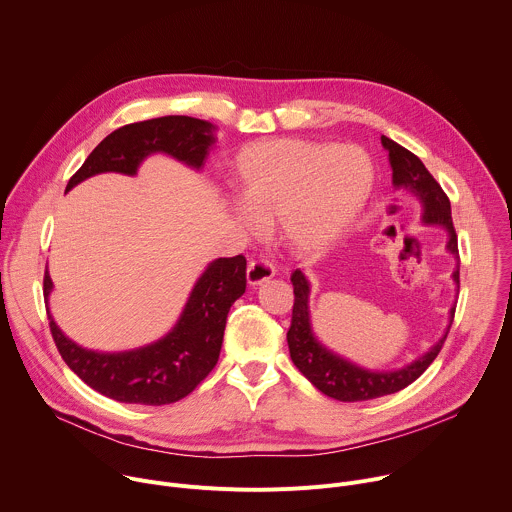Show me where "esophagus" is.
<instances>
[{
    "mask_svg": "<svg viewBox=\"0 0 512 512\" xmlns=\"http://www.w3.org/2000/svg\"><path fill=\"white\" fill-rule=\"evenodd\" d=\"M275 275V267L267 259H255L247 267V281L249 285H261L263 281L271 279Z\"/></svg>",
    "mask_w": 512,
    "mask_h": 512,
    "instance_id": "34e87169",
    "label": "esophagus"
}]
</instances>
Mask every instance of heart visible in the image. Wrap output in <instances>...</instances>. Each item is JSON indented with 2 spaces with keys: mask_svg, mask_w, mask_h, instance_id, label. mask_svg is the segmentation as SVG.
I'll return each mask as SVG.
<instances>
[{
  "mask_svg": "<svg viewBox=\"0 0 512 512\" xmlns=\"http://www.w3.org/2000/svg\"><path fill=\"white\" fill-rule=\"evenodd\" d=\"M231 182L245 227L279 223L283 243L308 257L330 247L369 204L375 168L356 145L281 137L243 145Z\"/></svg>",
  "mask_w": 512,
  "mask_h": 512,
  "instance_id": "heart-1",
  "label": "heart"
}]
</instances>
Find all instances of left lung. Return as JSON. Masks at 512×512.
Segmentation results:
<instances>
[{
  "mask_svg": "<svg viewBox=\"0 0 512 512\" xmlns=\"http://www.w3.org/2000/svg\"><path fill=\"white\" fill-rule=\"evenodd\" d=\"M381 141L385 145V150L389 152V162L393 168V184L397 188H405L415 196H419V200L425 206L423 223L444 227L450 235L448 249L454 255H458V235L452 221V208H450L448 194L442 190L440 184L435 182V178L429 174V170L423 166V162L415 154L405 150L403 145L389 139L387 135H381ZM454 281L460 287V267L454 271ZM291 283H294L296 300H294V310H291V326L287 330L289 356L300 369V373L320 393L336 401H344V403L369 401V399L391 395L409 387L415 379H419L425 373V369L435 360V356L440 354L452 326V324L448 326V332L440 342L431 346V350L425 356L411 362L409 367L393 373H371L332 354L314 338L312 326H310V312H308L310 283L300 269L291 273ZM450 314L454 322L456 308H452Z\"/></svg>",
  "mask_w": 512,
  "mask_h": 512,
  "instance_id": "1",
  "label": "left lung"
}]
</instances>
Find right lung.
Here are the masks:
<instances>
[{"instance_id":"right-lung-1","label":"right lung","mask_w":512,"mask_h":512,"mask_svg":"<svg viewBox=\"0 0 512 512\" xmlns=\"http://www.w3.org/2000/svg\"><path fill=\"white\" fill-rule=\"evenodd\" d=\"M212 143V125L186 115L131 123L115 129L97 145L72 174L66 190L101 172L133 176L141 160L156 152L202 168ZM245 287L247 261L243 255L212 261L196 281L174 330L150 346L129 352L105 354L81 348L48 316L50 332L62 360L91 389L119 403L168 405L190 395L214 369L223 346L227 314L235 300L245 294ZM50 289L52 279L46 271V300Z\"/></svg>"}]
</instances>
